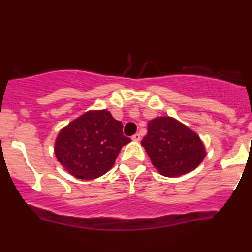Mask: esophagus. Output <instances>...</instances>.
Here are the masks:
<instances>
[{
	"label": "esophagus",
	"instance_id": "esophagus-1",
	"mask_svg": "<svg viewBox=\"0 0 252 252\" xmlns=\"http://www.w3.org/2000/svg\"><path fill=\"white\" fill-rule=\"evenodd\" d=\"M131 140H132V141H135V142H138V141L141 140V135H140V134H135V135H132Z\"/></svg>",
	"mask_w": 252,
	"mask_h": 252
}]
</instances>
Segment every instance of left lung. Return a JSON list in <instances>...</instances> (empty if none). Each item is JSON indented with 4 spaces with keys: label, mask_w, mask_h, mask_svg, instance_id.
Masks as SVG:
<instances>
[{
    "label": "left lung",
    "mask_w": 252,
    "mask_h": 252,
    "mask_svg": "<svg viewBox=\"0 0 252 252\" xmlns=\"http://www.w3.org/2000/svg\"><path fill=\"white\" fill-rule=\"evenodd\" d=\"M141 144L156 170L167 178L192 172L207 155L200 136L170 116L150 120Z\"/></svg>",
    "instance_id": "obj_1"
}]
</instances>
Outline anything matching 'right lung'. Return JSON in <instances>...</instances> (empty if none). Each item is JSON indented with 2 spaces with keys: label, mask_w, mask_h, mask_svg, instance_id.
<instances>
[{
  "label": "right lung",
  "mask_w": 252,
  "mask_h": 252,
  "mask_svg": "<svg viewBox=\"0 0 252 252\" xmlns=\"http://www.w3.org/2000/svg\"><path fill=\"white\" fill-rule=\"evenodd\" d=\"M122 122L108 110H89L60 130L54 154L63 169L77 179L94 180L108 173L128 144Z\"/></svg>",
  "instance_id": "1"
}]
</instances>
